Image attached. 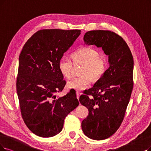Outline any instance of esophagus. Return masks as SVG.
I'll return each instance as SVG.
<instances>
[{"mask_svg":"<svg viewBox=\"0 0 151 151\" xmlns=\"http://www.w3.org/2000/svg\"><path fill=\"white\" fill-rule=\"evenodd\" d=\"M76 95H77V99L79 100V96H80V93L79 92H76Z\"/></svg>","mask_w":151,"mask_h":151,"instance_id":"esophagus-1","label":"esophagus"}]
</instances>
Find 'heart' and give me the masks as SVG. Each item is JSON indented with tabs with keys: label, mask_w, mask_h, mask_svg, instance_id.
<instances>
[{
	"label": "heart",
	"mask_w": 151,
	"mask_h": 151,
	"mask_svg": "<svg viewBox=\"0 0 151 151\" xmlns=\"http://www.w3.org/2000/svg\"><path fill=\"white\" fill-rule=\"evenodd\" d=\"M71 58L63 57L59 62V69L65 78H70L74 64H82L80 77L69 81L67 87L69 89L82 90L93 82L99 81L105 73L108 63L105 58L100 56L99 52L92 48L82 47L72 53Z\"/></svg>",
	"instance_id": "b5f03b06"
}]
</instances>
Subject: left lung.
Returning a JSON list of instances; mask_svg holds the SVG:
<instances>
[{
  "instance_id": "obj_1",
  "label": "left lung",
  "mask_w": 151,
  "mask_h": 151,
  "mask_svg": "<svg viewBox=\"0 0 151 151\" xmlns=\"http://www.w3.org/2000/svg\"><path fill=\"white\" fill-rule=\"evenodd\" d=\"M85 45L101 47L108 56L109 68L93 87L82 95L79 101L88 115L82 122L88 137L104 140L121 125L133 87V58L125 41L108 30H92L83 36Z\"/></svg>"
}]
</instances>
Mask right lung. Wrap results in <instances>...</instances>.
I'll return each instance as SVG.
<instances>
[{
	"label": "right lung",
	"mask_w": 151,
	"mask_h": 151,
	"mask_svg": "<svg viewBox=\"0 0 151 151\" xmlns=\"http://www.w3.org/2000/svg\"><path fill=\"white\" fill-rule=\"evenodd\" d=\"M79 29H41L23 46L19 56L17 92L28 129L42 137L62 131L64 119L79 103L74 90L56 99L65 81L59 62L81 34Z\"/></svg>",
	"instance_id": "right-lung-1"
}]
</instances>
